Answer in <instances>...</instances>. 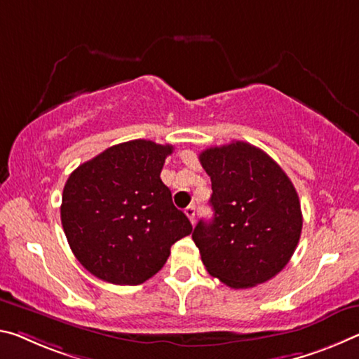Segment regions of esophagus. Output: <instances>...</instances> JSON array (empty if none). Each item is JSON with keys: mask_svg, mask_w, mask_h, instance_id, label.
I'll return each instance as SVG.
<instances>
[{"mask_svg": "<svg viewBox=\"0 0 359 359\" xmlns=\"http://www.w3.org/2000/svg\"><path fill=\"white\" fill-rule=\"evenodd\" d=\"M185 214H187V217L190 219V222L191 224H195V215H196V208L195 206H189L185 209Z\"/></svg>", "mask_w": 359, "mask_h": 359, "instance_id": "esophagus-1", "label": "esophagus"}]
</instances>
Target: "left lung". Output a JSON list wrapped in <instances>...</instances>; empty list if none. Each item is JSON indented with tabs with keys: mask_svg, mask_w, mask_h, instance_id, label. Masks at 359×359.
Instances as JSON below:
<instances>
[{
	"mask_svg": "<svg viewBox=\"0 0 359 359\" xmlns=\"http://www.w3.org/2000/svg\"><path fill=\"white\" fill-rule=\"evenodd\" d=\"M201 166L212 182L210 222L200 220L193 241L210 276L248 289L278 275L297 248L302 210L291 179L248 142L210 147Z\"/></svg>",
	"mask_w": 359,
	"mask_h": 359,
	"instance_id": "8db88e82",
	"label": "left lung"
}]
</instances>
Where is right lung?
Returning <instances> with one entry per match:
<instances>
[{
	"label": "right lung",
	"instance_id": "add662e5",
	"mask_svg": "<svg viewBox=\"0 0 359 359\" xmlns=\"http://www.w3.org/2000/svg\"><path fill=\"white\" fill-rule=\"evenodd\" d=\"M172 150L144 139L124 142L68 177L62 226L79 264L99 280L142 284L163 269L170 246L191 233L159 177Z\"/></svg>",
	"mask_w": 359,
	"mask_h": 359
}]
</instances>
